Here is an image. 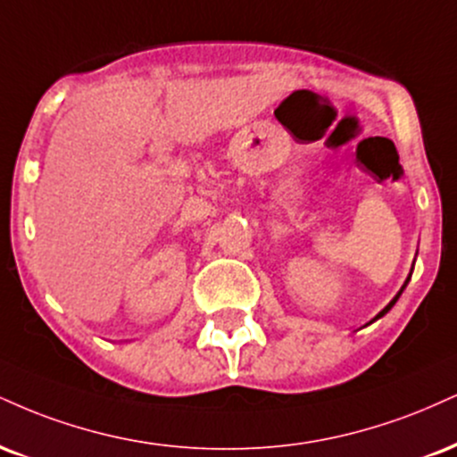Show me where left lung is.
I'll use <instances>...</instances> for the list:
<instances>
[{
  "mask_svg": "<svg viewBox=\"0 0 457 457\" xmlns=\"http://www.w3.org/2000/svg\"><path fill=\"white\" fill-rule=\"evenodd\" d=\"M411 274H413V268H411L409 277H406V281H404V285H403V287H400V291H398V294H395V295H394V300H392V302H389V304L386 306V309H383L381 312H378V315H377L375 319H372V321H377V319H381L383 315H387V312H389V311H392V306L395 304V302H398V298H400V295H403V291L406 289V285H409V281H411ZM372 321H370V323H372Z\"/></svg>",
  "mask_w": 457,
  "mask_h": 457,
  "instance_id": "obj_1",
  "label": "left lung"
}]
</instances>
